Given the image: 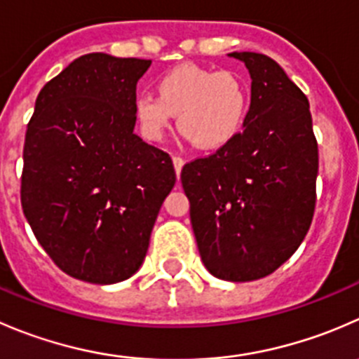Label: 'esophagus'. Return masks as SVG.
<instances>
[{
    "label": "esophagus",
    "mask_w": 359,
    "mask_h": 359,
    "mask_svg": "<svg viewBox=\"0 0 359 359\" xmlns=\"http://www.w3.org/2000/svg\"><path fill=\"white\" fill-rule=\"evenodd\" d=\"M172 161H173V168H175V173H177V179H179L180 170H182V166H184V159L180 158V156H173Z\"/></svg>",
    "instance_id": "obj_1"
}]
</instances>
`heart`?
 I'll return each instance as SVG.
<instances>
[{
  "label": "heart",
  "mask_w": 359,
  "mask_h": 359,
  "mask_svg": "<svg viewBox=\"0 0 359 359\" xmlns=\"http://www.w3.org/2000/svg\"><path fill=\"white\" fill-rule=\"evenodd\" d=\"M249 105L240 75L184 62L159 76L158 96H137L135 114L149 140H161L177 116V128L194 147L217 151L238 137Z\"/></svg>",
  "instance_id": "obj_1"
}]
</instances>
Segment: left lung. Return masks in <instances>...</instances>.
Instances as JSON below:
<instances>
[{"label": "left lung", "instance_id": "obj_1", "mask_svg": "<svg viewBox=\"0 0 359 359\" xmlns=\"http://www.w3.org/2000/svg\"><path fill=\"white\" fill-rule=\"evenodd\" d=\"M250 73L243 131L226 147L184 165L180 180L203 264L247 283L290 259L311 228L319 154L309 100L264 54L231 52Z\"/></svg>", "mask_w": 359, "mask_h": 359}]
</instances>
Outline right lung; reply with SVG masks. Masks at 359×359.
<instances>
[{
    "mask_svg": "<svg viewBox=\"0 0 359 359\" xmlns=\"http://www.w3.org/2000/svg\"><path fill=\"white\" fill-rule=\"evenodd\" d=\"M149 66L80 55L45 83L27 124L24 215L50 259L79 280L130 279L175 186L172 158L133 133L137 82Z\"/></svg>",
    "mask_w": 359,
    "mask_h": 359,
    "instance_id": "add662e5",
    "label": "right lung"
}]
</instances>
